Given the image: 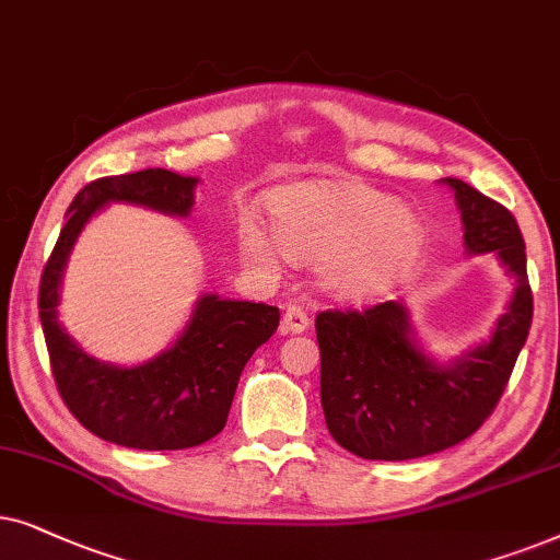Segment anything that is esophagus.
I'll list each match as a JSON object with an SVG mask.
<instances>
[{
    "instance_id": "obj_1",
    "label": "esophagus",
    "mask_w": 560,
    "mask_h": 560,
    "mask_svg": "<svg viewBox=\"0 0 560 560\" xmlns=\"http://www.w3.org/2000/svg\"><path fill=\"white\" fill-rule=\"evenodd\" d=\"M310 327V317L307 312L302 307H296V304H289L284 317H281V332H292V335H300Z\"/></svg>"
}]
</instances>
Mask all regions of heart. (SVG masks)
<instances>
[{"mask_svg": "<svg viewBox=\"0 0 560 560\" xmlns=\"http://www.w3.org/2000/svg\"><path fill=\"white\" fill-rule=\"evenodd\" d=\"M281 253L317 264L319 284L338 300H374L405 279L422 253V222L389 194L353 182H310L279 189L268 202ZM276 245L264 230L243 225L241 248L271 266Z\"/></svg>", "mask_w": 560, "mask_h": 560, "instance_id": "1", "label": "heart"}]
</instances>
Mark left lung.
Segmentation results:
<instances>
[{
	"instance_id": "obj_1",
	"label": "left lung",
	"mask_w": 560,
	"mask_h": 560,
	"mask_svg": "<svg viewBox=\"0 0 560 560\" xmlns=\"http://www.w3.org/2000/svg\"><path fill=\"white\" fill-rule=\"evenodd\" d=\"M451 186L468 256L494 253L514 279L489 338L435 361L415 338L409 310L384 302L363 312H319V399L335 443L369 460H409L458 445L494 412L533 323L525 241L517 220L460 178Z\"/></svg>"
}]
</instances>
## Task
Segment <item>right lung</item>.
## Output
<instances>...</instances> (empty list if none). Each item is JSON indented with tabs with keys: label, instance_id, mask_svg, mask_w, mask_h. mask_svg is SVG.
Here are the masks:
<instances>
[{
	"label": "right lung",
	"instance_id": "1",
	"mask_svg": "<svg viewBox=\"0 0 560 560\" xmlns=\"http://www.w3.org/2000/svg\"><path fill=\"white\" fill-rule=\"evenodd\" d=\"M197 184L166 168L96 178L73 197L43 268L37 307L58 392L89 432L125 448L182 451L212 441L225 428L245 363L279 327V307L202 294L174 346L138 366H117L89 355L58 319L73 243L102 207L125 202L186 218Z\"/></svg>",
	"mask_w": 560,
	"mask_h": 560
}]
</instances>
